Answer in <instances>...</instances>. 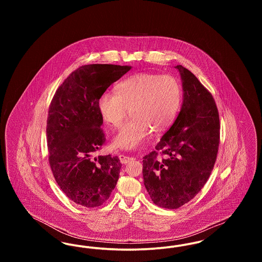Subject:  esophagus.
<instances>
[{
    "instance_id": "obj_1",
    "label": "esophagus",
    "mask_w": 262,
    "mask_h": 262,
    "mask_svg": "<svg viewBox=\"0 0 262 262\" xmlns=\"http://www.w3.org/2000/svg\"><path fill=\"white\" fill-rule=\"evenodd\" d=\"M119 158H120V161L123 163V164H127V163L135 160L134 157H129V156H126V155H124V154H121L119 156Z\"/></svg>"
}]
</instances>
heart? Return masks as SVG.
Returning a JSON list of instances; mask_svg holds the SVG:
<instances>
[{"mask_svg": "<svg viewBox=\"0 0 262 262\" xmlns=\"http://www.w3.org/2000/svg\"><path fill=\"white\" fill-rule=\"evenodd\" d=\"M183 99V89L173 75L140 73L119 82L116 93L104 92L97 100L103 122L118 127L128 110L133 119L121 126L114 145L124 149H137L149 137L152 130H167L177 117Z\"/></svg>", "mask_w": 262, "mask_h": 262, "instance_id": "heart-1", "label": "heart"}]
</instances>
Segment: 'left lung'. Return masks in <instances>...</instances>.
<instances>
[{"mask_svg": "<svg viewBox=\"0 0 262 262\" xmlns=\"http://www.w3.org/2000/svg\"><path fill=\"white\" fill-rule=\"evenodd\" d=\"M174 68L183 80L182 109L156 150L143 157L142 169L151 200L168 209L183 206L204 187L220 143L219 113L211 93L187 69Z\"/></svg>", "mask_w": 262, "mask_h": 262, "instance_id": "1", "label": "left lung"}]
</instances>
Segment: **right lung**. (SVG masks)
I'll return each instance as SVG.
<instances>
[{"instance_id":"1","label":"right lung","mask_w":262,"mask_h":262,"mask_svg":"<svg viewBox=\"0 0 262 262\" xmlns=\"http://www.w3.org/2000/svg\"><path fill=\"white\" fill-rule=\"evenodd\" d=\"M129 70L107 63L81 66L51 101L46 127L51 170L63 193L78 205H102L117 185L122 168L118 156H94L106 141L97 100Z\"/></svg>"}]
</instances>
